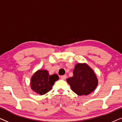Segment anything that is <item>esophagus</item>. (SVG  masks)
Masks as SVG:
<instances>
[{"mask_svg":"<svg viewBox=\"0 0 122 122\" xmlns=\"http://www.w3.org/2000/svg\"><path fill=\"white\" fill-rule=\"evenodd\" d=\"M66 77H67V76H66V75H63V76H61V78L62 79H66Z\"/></svg>","mask_w":122,"mask_h":122,"instance_id":"obj_1","label":"esophagus"}]
</instances>
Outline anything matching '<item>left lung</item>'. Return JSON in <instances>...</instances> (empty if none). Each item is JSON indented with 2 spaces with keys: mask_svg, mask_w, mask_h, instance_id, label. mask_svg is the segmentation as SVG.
I'll use <instances>...</instances> for the list:
<instances>
[{
  "mask_svg": "<svg viewBox=\"0 0 122 122\" xmlns=\"http://www.w3.org/2000/svg\"><path fill=\"white\" fill-rule=\"evenodd\" d=\"M66 81L72 91L79 96L89 94L98 84V79L93 70L86 64L80 63L75 66L73 76Z\"/></svg>",
  "mask_w": 122,
  "mask_h": 122,
  "instance_id": "8db88e82",
  "label": "left lung"
}]
</instances>
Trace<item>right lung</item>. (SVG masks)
<instances>
[{
	"label": "right lung",
	"mask_w": 122,
	"mask_h": 122,
	"mask_svg": "<svg viewBox=\"0 0 122 122\" xmlns=\"http://www.w3.org/2000/svg\"><path fill=\"white\" fill-rule=\"evenodd\" d=\"M58 79L57 74L51 76L47 71L39 70L31 77V89L38 94H44L51 91L54 82Z\"/></svg>",
	"instance_id": "1"
}]
</instances>
